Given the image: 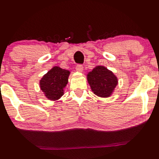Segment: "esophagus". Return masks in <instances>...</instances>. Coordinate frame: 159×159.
I'll use <instances>...</instances> for the list:
<instances>
[{
  "mask_svg": "<svg viewBox=\"0 0 159 159\" xmlns=\"http://www.w3.org/2000/svg\"><path fill=\"white\" fill-rule=\"evenodd\" d=\"M76 70H77V71H80V72L83 71V65H81V64L76 65Z\"/></svg>",
  "mask_w": 159,
  "mask_h": 159,
  "instance_id": "esophagus-1",
  "label": "esophagus"
}]
</instances>
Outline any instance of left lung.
<instances>
[{
    "label": "left lung",
    "mask_w": 159,
    "mask_h": 159,
    "mask_svg": "<svg viewBox=\"0 0 159 159\" xmlns=\"http://www.w3.org/2000/svg\"><path fill=\"white\" fill-rule=\"evenodd\" d=\"M88 82L94 94L102 98H107L117 84V77L113 73L103 66H98L88 74Z\"/></svg>",
    "instance_id": "1"
}]
</instances>
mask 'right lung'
Segmentation results:
<instances>
[{"label":"right lung","mask_w":159,"mask_h":159,"mask_svg":"<svg viewBox=\"0 0 159 159\" xmlns=\"http://www.w3.org/2000/svg\"><path fill=\"white\" fill-rule=\"evenodd\" d=\"M70 72L56 66L49 70L40 81V87L50 100H57L63 95V89L68 83Z\"/></svg>","instance_id":"1"}]
</instances>
